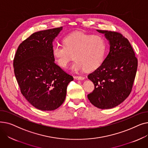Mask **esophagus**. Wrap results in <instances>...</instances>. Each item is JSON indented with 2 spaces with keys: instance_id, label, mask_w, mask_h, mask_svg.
Returning <instances> with one entry per match:
<instances>
[{
  "instance_id": "obj_1",
  "label": "esophagus",
  "mask_w": 148,
  "mask_h": 148,
  "mask_svg": "<svg viewBox=\"0 0 148 148\" xmlns=\"http://www.w3.org/2000/svg\"><path fill=\"white\" fill-rule=\"evenodd\" d=\"M74 78L75 79L77 80H83L84 79V77H82V76H74Z\"/></svg>"
}]
</instances>
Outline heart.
Segmentation results:
<instances>
[{
    "label": "heart",
    "mask_w": 148,
    "mask_h": 148,
    "mask_svg": "<svg viewBox=\"0 0 148 148\" xmlns=\"http://www.w3.org/2000/svg\"><path fill=\"white\" fill-rule=\"evenodd\" d=\"M62 42L64 45H55L52 48L54 60L62 68L68 65L73 55L76 60L73 66L75 71H93L104 60L106 42L102 36L77 31L66 35Z\"/></svg>",
    "instance_id": "heart-1"
}]
</instances>
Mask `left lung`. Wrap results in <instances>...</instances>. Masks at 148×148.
Wrapping results in <instances>:
<instances>
[{
    "label": "left lung",
    "mask_w": 148,
    "mask_h": 148,
    "mask_svg": "<svg viewBox=\"0 0 148 148\" xmlns=\"http://www.w3.org/2000/svg\"><path fill=\"white\" fill-rule=\"evenodd\" d=\"M97 31L109 41L110 51L103 64L88 76L95 86L88 98L94 106L108 109L120 104L130 94L138 61L129 41L121 33Z\"/></svg>",
    "instance_id": "left-lung-1"
}]
</instances>
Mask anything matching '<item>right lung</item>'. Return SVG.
Returning a JSON list of instances; mask_svg holds the SVG:
<instances>
[{
    "instance_id": "add662e5",
    "label": "right lung",
    "mask_w": 148,
    "mask_h": 148,
    "mask_svg": "<svg viewBox=\"0 0 148 148\" xmlns=\"http://www.w3.org/2000/svg\"><path fill=\"white\" fill-rule=\"evenodd\" d=\"M62 27L39 31L18 46L13 66L22 95L39 110H54L64 102L73 77L54 62L53 41Z\"/></svg>"
}]
</instances>
